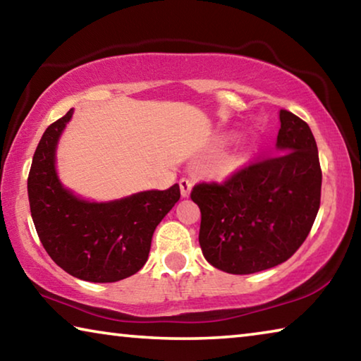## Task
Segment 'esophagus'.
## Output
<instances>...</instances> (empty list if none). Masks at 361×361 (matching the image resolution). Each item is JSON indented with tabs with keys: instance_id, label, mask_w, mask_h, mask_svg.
<instances>
[{
	"instance_id": "esophagus-1",
	"label": "esophagus",
	"mask_w": 361,
	"mask_h": 361,
	"mask_svg": "<svg viewBox=\"0 0 361 361\" xmlns=\"http://www.w3.org/2000/svg\"><path fill=\"white\" fill-rule=\"evenodd\" d=\"M191 189H192V183L191 181H189L188 178H181L180 180L181 197H189V194H191Z\"/></svg>"
}]
</instances>
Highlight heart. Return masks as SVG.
<instances>
[{
    "label": "heart",
    "mask_w": 361,
    "mask_h": 361,
    "mask_svg": "<svg viewBox=\"0 0 361 361\" xmlns=\"http://www.w3.org/2000/svg\"><path fill=\"white\" fill-rule=\"evenodd\" d=\"M224 138H226V140H231V135H224Z\"/></svg>",
    "instance_id": "obj_1"
}]
</instances>
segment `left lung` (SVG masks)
Listing matches in <instances>:
<instances>
[{
  "label": "left lung",
  "instance_id": "1",
  "mask_svg": "<svg viewBox=\"0 0 361 361\" xmlns=\"http://www.w3.org/2000/svg\"><path fill=\"white\" fill-rule=\"evenodd\" d=\"M271 157L223 185L194 186L202 213L199 243L205 259L228 274H255L282 264L302 245L320 207L322 170L310 127L280 109Z\"/></svg>",
  "mask_w": 361,
  "mask_h": 361
}]
</instances>
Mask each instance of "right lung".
<instances>
[{
    "label": "right lung",
    "mask_w": 361,
    "mask_h": 361,
    "mask_svg": "<svg viewBox=\"0 0 361 361\" xmlns=\"http://www.w3.org/2000/svg\"><path fill=\"white\" fill-rule=\"evenodd\" d=\"M73 113L49 126L39 140L28 175L30 210L42 247L65 272L85 282H118L148 261L152 234L178 202L180 186L106 202L71 191L59 178L57 146Z\"/></svg>",
    "instance_id": "add662e5"
}]
</instances>
